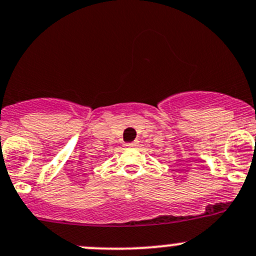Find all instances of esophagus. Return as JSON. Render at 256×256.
<instances>
[{
	"label": "esophagus",
	"mask_w": 256,
	"mask_h": 256,
	"mask_svg": "<svg viewBox=\"0 0 256 256\" xmlns=\"http://www.w3.org/2000/svg\"><path fill=\"white\" fill-rule=\"evenodd\" d=\"M136 144V142H132V143H126L124 146H134Z\"/></svg>",
	"instance_id": "34e87169"
}]
</instances>
